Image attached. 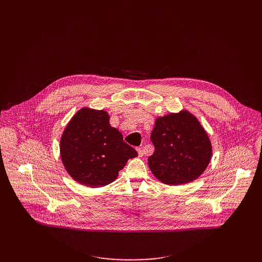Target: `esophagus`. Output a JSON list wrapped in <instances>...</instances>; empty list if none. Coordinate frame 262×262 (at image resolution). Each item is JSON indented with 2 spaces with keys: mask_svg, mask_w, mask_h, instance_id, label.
<instances>
[{
  "mask_svg": "<svg viewBox=\"0 0 262 262\" xmlns=\"http://www.w3.org/2000/svg\"><path fill=\"white\" fill-rule=\"evenodd\" d=\"M137 151H138V154H139V157H143V156H144L143 149H141V148H137Z\"/></svg>",
  "mask_w": 262,
  "mask_h": 262,
  "instance_id": "esophagus-1",
  "label": "esophagus"
}]
</instances>
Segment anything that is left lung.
Masks as SVG:
<instances>
[{"mask_svg":"<svg viewBox=\"0 0 262 262\" xmlns=\"http://www.w3.org/2000/svg\"><path fill=\"white\" fill-rule=\"evenodd\" d=\"M150 139L156 149L148 158V166L165 184L192 182L211 160L210 139L196 116L186 110L158 117Z\"/></svg>","mask_w":262,"mask_h":262,"instance_id":"obj_1","label":"left lung"}]
</instances>
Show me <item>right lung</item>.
<instances>
[{
  "mask_svg": "<svg viewBox=\"0 0 262 262\" xmlns=\"http://www.w3.org/2000/svg\"><path fill=\"white\" fill-rule=\"evenodd\" d=\"M108 120L103 110L82 107L72 116L60 140L65 170L73 180L89 188L113 182L127 161L138 156Z\"/></svg>",
  "mask_w": 262,
  "mask_h": 262,
  "instance_id": "add662e5",
  "label": "right lung"
}]
</instances>
